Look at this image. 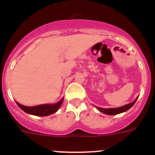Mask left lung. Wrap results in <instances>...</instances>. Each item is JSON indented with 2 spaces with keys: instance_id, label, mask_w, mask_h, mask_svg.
I'll return each instance as SVG.
<instances>
[{
  "instance_id": "8db88e82",
  "label": "left lung",
  "mask_w": 155,
  "mask_h": 155,
  "mask_svg": "<svg viewBox=\"0 0 155 155\" xmlns=\"http://www.w3.org/2000/svg\"><path fill=\"white\" fill-rule=\"evenodd\" d=\"M137 98H138V97H137ZM137 98L134 100V102H131V103H129V104H127V105H124V106H121V107H119V108L103 109V108L97 107V106H95V107H96L97 109H98V110L100 111V112H102V113H104V114H106V115H117V114H120V113H124V112H126V111H127L128 109H130L133 105H134V103L136 102Z\"/></svg>"
}]
</instances>
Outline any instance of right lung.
<instances>
[{"label": "right lung", "instance_id": "obj_1", "mask_svg": "<svg viewBox=\"0 0 155 155\" xmlns=\"http://www.w3.org/2000/svg\"><path fill=\"white\" fill-rule=\"evenodd\" d=\"M63 100H64V98H61L58 102L55 104H44V105H35V106H25V105H21L18 102H16V103L20 109L28 114L38 116H46L55 113L58 110L59 108L61 107Z\"/></svg>", "mask_w": 155, "mask_h": 155}]
</instances>
